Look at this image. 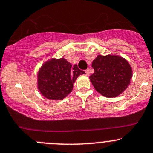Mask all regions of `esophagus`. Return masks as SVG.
<instances>
[{
	"mask_svg": "<svg viewBox=\"0 0 153 153\" xmlns=\"http://www.w3.org/2000/svg\"><path fill=\"white\" fill-rule=\"evenodd\" d=\"M85 72H86V75H88V76H89V75H90V70H89V68H88V69L85 70Z\"/></svg>",
	"mask_w": 153,
	"mask_h": 153,
	"instance_id": "34e87169",
	"label": "esophagus"
}]
</instances>
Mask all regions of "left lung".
Returning <instances> with one entry per match:
<instances>
[{"label":"left lung","mask_w":153,"mask_h":153,"mask_svg":"<svg viewBox=\"0 0 153 153\" xmlns=\"http://www.w3.org/2000/svg\"><path fill=\"white\" fill-rule=\"evenodd\" d=\"M94 73L89 77L98 93L106 97H116L131 83L132 68L129 62L117 55H98L92 62Z\"/></svg>","instance_id":"left-lung-1"}]
</instances>
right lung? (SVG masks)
I'll return each instance as SVG.
<instances>
[{
  "label": "right lung",
  "mask_w": 153,
  "mask_h": 153,
  "mask_svg": "<svg viewBox=\"0 0 153 153\" xmlns=\"http://www.w3.org/2000/svg\"><path fill=\"white\" fill-rule=\"evenodd\" d=\"M85 72L64 58L51 59L44 62L38 72V88L44 97L62 100L72 92L73 84Z\"/></svg>",
  "instance_id": "add662e5"
}]
</instances>
